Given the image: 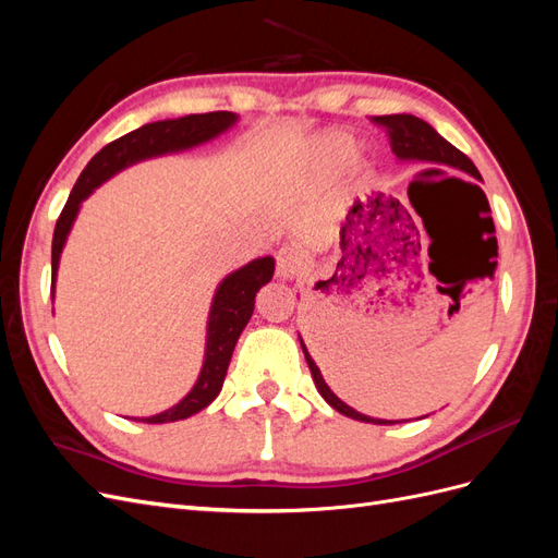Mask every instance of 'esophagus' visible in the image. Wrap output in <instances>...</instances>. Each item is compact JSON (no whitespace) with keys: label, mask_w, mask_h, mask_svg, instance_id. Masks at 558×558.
Listing matches in <instances>:
<instances>
[{"label":"esophagus","mask_w":558,"mask_h":558,"mask_svg":"<svg viewBox=\"0 0 558 558\" xmlns=\"http://www.w3.org/2000/svg\"><path fill=\"white\" fill-rule=\"evenodd\" d=\"M307 269V256L305 251H300L298 246H283L277 253V275L283 279H295Z\"/></svg>","instance_id":"1"}]
</instances>
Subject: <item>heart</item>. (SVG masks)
I'll list each match as a JSON object with an SVG mask.
<instances>
[{
	"instance_id": "heart-1",
	"label": "heart",
	"mask_w": 558,
	"mask_h": 558,
	"mask_svg": "<svg viewBox=\"0 0 558 558\" xmlns=\"http://www.w3.org/2000/svg\"><path fill=\"white\" fill-rule=\"evenodd\" d=\"M318 154L324 156L326 160H330V162H344L353 154H356V142H353L349 134L335 132V134H328V137L320 140Z\"/></svg>"
}]
</instances>
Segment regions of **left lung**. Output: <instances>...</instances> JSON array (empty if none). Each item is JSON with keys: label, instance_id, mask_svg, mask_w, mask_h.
<instances>
[{"label": "left lung", "instance_id": "left-lung-1", "mask_svg": "<svg viewBox=\"0 0 558 558\" xmlns=\"http://www.w3.org/2000/svg\"><path fill=\"white\" fill-rule=\"evenodd\" d=\"M369 121H373L377 128L386 130L388 144H391V150L400 160H418V162H428V165H440V167H449V170H461V172L472 174L475 179H482L480 172H477V167L472 165V160L463 154V150L451 146L426 121H421V118L410 116V113H391V116H373V118H369ZM440 172L442 170H426V174H440ZM468 185H475V183H468ZM475 189L482 191L480 185H475ZM486 209H488V202H486ZM484 221L494 223L492 218H484ZM300 344H302V340H300ZM302 351H305V359H307V365L312 369V377H314V384L318 388V393L324 396V400L330 404V408H335L337 412L344 414V416H351V418H356V421H365V424H384V426L386 424H396V421H384V418L365 416V414L356 412L353 408H349V404H344L340 398H337L330 391L328 384L324 381V377H320V369L312 361L305 344H302Z\"/></svg>", "mask_w": 558, "mask_h": 558}]
</instances>
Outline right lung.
<instances>
[{
  "label": "right lung",
  "instance_id": "right-lung-1",
  "mask_svg": "<svg viewBox=\"0 0 558 558\" xmlns=\"http://www.w3.org/2000/svg\"><path fill=\"white\" fill-rule=\"evenodd\" d=\"M238 116L230 111H211V113H191L177 118V121H158L142 125L140 130H132L123 137L113 140L107 144L99 154L93 156V160L86 165V170L81 172L78 181L66 199L64 209L60 211V218L56 223L53 232V248H50V267H53V277H50V298H53V286H56V272H58V260L64 246L66 234L76 218L78 205L86 199L93 189L99 183L121 172L123 167L154 158L162 154H172V150H183L197 146L202 142L214 140L216 134L228 130ZM275 275V260L272 258H258L248 265H244L238 272L223 279L218 286V291L211 302L209 312V326H207V356L205 365H202V373L193 391L185 396L172 410L162 414L142 418L144 424H170V421L189 418L205 410L207 404L218 396L228 373V365L232 359L234 344H238L244 326L253 314V305H256V293L260 286H265Z\"/></svg>",
  "mask_w": 558,
  "mask_h": 558
}]
</instances>
